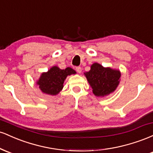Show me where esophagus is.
Segmentation results:
<instances>
[{
  "label": "esophagus",
  "instance_id": "obj_1",
  "mask_svg": "<svg viewBox=\"0 0 153 153\" xmlns=\"http://www.w3.org/2000/svg\"><path fill=\"white\" fill-rule=\"evenodd\" d=\"M75 70H76V71L78 72V73H80L82 72V68H80V67H77V68H75Z\"/></svg>",
  "mask_w": 153,
  "mask_h": 153
}]
</instances>
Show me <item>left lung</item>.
Instances as JSON below:
<instances>
[{"label": "left lung", "instance_id": "obj_1", "mask_svg": "<svg viewBox=\"0 0 153 153\" xmlns=\"http://www.w3.org/2000/svg\"><path fill=\"white\" fill-rule=\"evenodd\" d=\"M84 75L92 88L93 94L97 97H104L114 93L120 82L119 70L104 68L97 62L91 65L90 71Z\"/></svg>", "mask_w": 153, "mask_h": 153}]
</instances>
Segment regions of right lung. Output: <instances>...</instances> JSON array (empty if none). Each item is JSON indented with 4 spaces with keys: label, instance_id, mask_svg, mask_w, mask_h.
Segmentation results:
<instances>
[{
    "label": "right lung",
    "instance_id": "1",
    "mask_svg": "<svg viewBox=\"0 0 153 153\" xmlns=\"http://www.w3.org/2000/svg\"><path fill=\"white\" fill-rule=\"evenodd\" d=\"M73 74H76V72L71 68L62 70L59 67L53 66L47 72L42 73L36 80V85L44 94L56 96L62 90L67 77Z\"/></svg>",
    "mask_w": 153,
    "mask_h": 153
}]
</instances>
